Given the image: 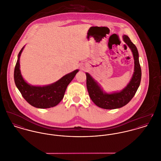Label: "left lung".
I'll list each match as a JSON object with an SVG mask.
<instances>
[{"instance_id":"left-lung-1","label":"left lung","mask_w":161,"mask_h":161,"mask_svg":"<svg viewBox=\"0 0 161 161\" xmlns=\"http://www.w3.org/2000/svg\"><path fill=\"white\" fill-rule=\"evenodd\" d=\"M123 40L132 51L134 59V72L132 77L124 89L119 92L107 94L103 91L92 76L86 75V86L90 98L100 108L111 110L119 108L127 104L134 97L140 86L142 77V70L138 59V53L136 45L127 36H123Z\"/></svg>"}]
</instances>
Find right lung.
Wrapping results in <instances>:
<instances>
[{
  "instance_id": "obj_1",
  "label": "right lung",
  "mask_w": 161,
  "mask_h": 161,
  "mask_svg": "<svg viewBox=\"0 0 161 161\" xmlns=\"http://www.w3.org/2000/svg\"><path fill=\"white\" fill-rule=\"evenodd\" d=\"M25 47L19 51L14 70L15 85L24 99L32 106L38 108H49L57 105L63 99L69 84L79 70L65 75L56 82L44 86H36L28 84L20 71L19 58Z\"/></svg>"
}]
</instances>
